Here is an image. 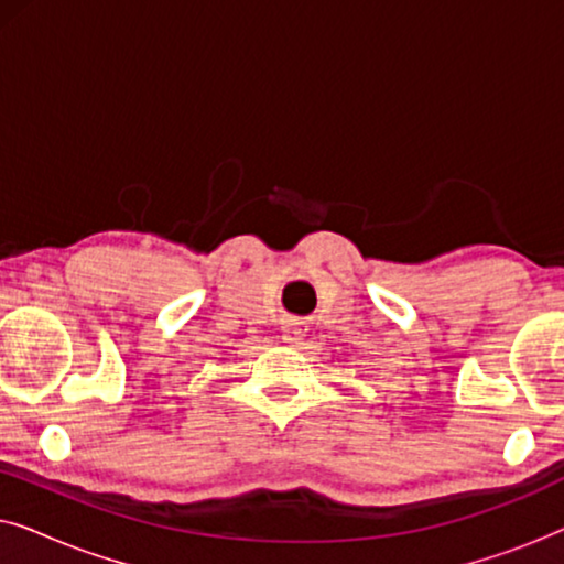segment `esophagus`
Masks as SVG:
<instances>
[{
	"label": "esophagus",
	"mask_w": 564,
	"mask_h": 564,
	"mask_svg": "<svg viewBox=\"0 0 564 564\" xmlns=\"http://www.w3.org/2000/svg\"><path fill=\"white\" fill-rule=\"evenodd\" d=\"M307 336H311V328H307V323L300 318H290L282 326V341L295 346V349H300V346L307 341Z\"/></svg>",
	"instance_id": "esophagus-1"
}]
</instances>
